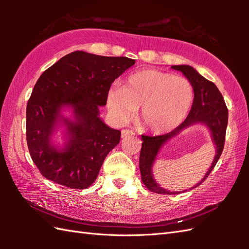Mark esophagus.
Here are the masks:
<instances>
[{
    "label": "esophagus",
    "mask_w": 249,
    "mask_h": 249,
    "mask_svg": "<svg viewBox=\"0 0 249 249\" xmlns=\"http://www.w3.org/2000/svg\"><path fill=\"white\" fill-rule=\"evenodd\" d=\"M135 133L133 130L129 129H123L122 130V138H127V137H133Z\"/></svg>",
    "instance_id": "34e87169"
}]
</instances>
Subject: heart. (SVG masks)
I'll use <instances>...</instances> for the list:
<instances>
[{"label":"heart","instance_id":"1","mask_svg":"<svg viewBox=\"0 0 249 249\" xmlns=\"http://www.w3.org/2000/svg\"><path fill=\"white\" fill-rule=\"evenodd\" d=\"M193 99L194 89L186 78L143 70L128 76L124 87H111L107 106L112 118L121 124L133 118L141 106L142 125L153 133L163 134L182 123Z\"/></svg>","mask_w":249,"mask_h":249}]
</instances>
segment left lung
I'll use <instances>...</instances> for the list:
<instances>
[{
  "mask_svg": "<svg viewBox=\"0 0 249 249\" xmlns=\"http://www.w3.org/2000/svg\"><path fill=\"white\" fill-rule=\"evenodd\" d=\"M171 68L182 71L183 75L188 79V81L192 83L195 97L192 109H190L186 120L176 129H173L171 133L155 137L141 136L142 141H143L139 157L141 179L147 189L156 194H179V192H169V190L160 187V185L156 183L154 177H153V165L156 160L158 152L160 151L163 144H166L169 140L178 135L182 130L195 124H203L210 129L213 143L215 144L216 154L208 172L197 185L190 188L193 189L199 186L209 177L216 162L218 161L224 150L226 129L227 124H228V109L226 107L223 95L212 81H209L208 79L201 76L194 67L189 65H173Z\"/></svg>",
  "mask_w": 249,
  "mask_h": 249,
  "instance_id": "8db88e82",
  "label": "left lung"
}]
</instances>
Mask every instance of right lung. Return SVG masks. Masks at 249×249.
<instances>
[{"mask_svg":"<svg viewBox=\"0 0 249 249\" xmlns=\"http://www.w3.org/2000/svg\"><path fill=\"white\" fill-rule=\"evenodd\" d=\"M136 60L75 51L63 56L37 80L26 106V142L43 176L73 189L96 179L108 153L119 144L121 131L99 116L111 84ZM72 110L73 119L61 111ZM59 124L66 127L61 148L51 139Z\"/></svg>","mask_w":249,"mask_h":249,"instance_id":"add662e5","label":"right lung"}]
</instances>
